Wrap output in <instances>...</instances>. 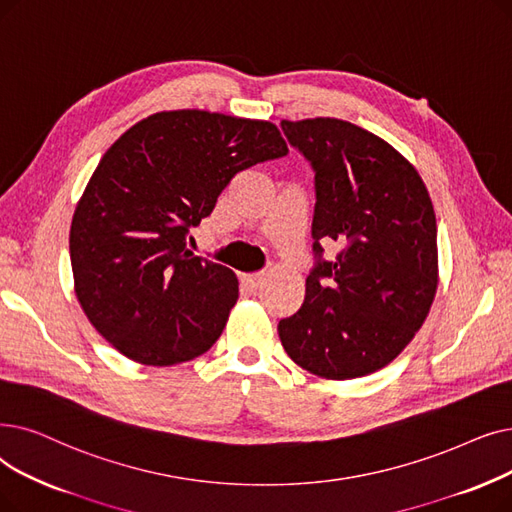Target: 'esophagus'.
Instances as JSON below:
<instances>
[{"label": "esophagus", "mask_w": 512, "mask_h": 512, "mask_svg": "<svg viewBox=\"0 0 512 512\" xmlns=\"http://www.w3.org/2000/svg\"><path fill=\"white\" fill-rule=\"evenodd\" d=\"M240 282L249 288V291H257V288H261L263 286V282H265V276L261 274V272H257V274H244V276H240Z\"/></svg>", "instance_id": "esophagus-1"}]
</instances>
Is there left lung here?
Returning <instances> with one entry per match:
<instances>
[{
	"label": "left lung",
	"instance_id": "left-lung-1",
	"mask_svg": "<svg viewBox=\"0 0 512 512\" xmlns=\"http://www.w3.org/2000/svg\"><path fill=\"white\" fill-rule=\"evenodd\" d=\"M314 171V268L297 314L278 324L291 360L347 381L393 362L425 322L437 288V226L416 169L341 119L282 121ZM330 239L342 249L323 259Z\"/></svg>",
	"mask_w": 512,
	"mask_h": 512
}]
</instances>
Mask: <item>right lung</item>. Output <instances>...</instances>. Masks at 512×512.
Instances as JSON below:
<instances>
[{"label": "right lung", "mask_w": 512, "mask_h": 512, "mask_svg": "<svg viewBox=\"0 0 512 512\" xmlns=\"http://www.w3.org/2000/svg\"><path fill=\"white\" fill-rule=\"evenodd\" d=\"M288 154L276 125L169 110L106 150L75 209V293L129 360L173 366L213 347L238 299L232 270L188 251L232 177Z\"/></svg>", "instance_id": "right-lung-1"}]
</instances>
